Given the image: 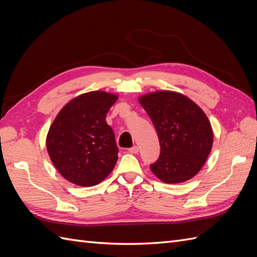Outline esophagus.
<instances>
[{
  "label": "esophagus",
  "instance_id": "34e87169",
  "mask_svg": "<svg viewBox=\"0 0 257 257\" xmlns=\"http://www.w3.org/2000/svg\"><path fill=\"white\" fill-rule=\"evenodd\" d=\"M128 151H129L130 153H134V154H135V153H138V152H139V148L137 147V146H134L133 148H130Z\"/></svg>",
  "mask_w": 257,
  "mask_h": 257
}]
</instances>
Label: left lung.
Here are the masks:
<instances>
[{
  "label": "left lung",
  "mask_w": 257,
  "mask_h": 257,
  "mask_svg": "<svg viewBox=\"0 0 257 257\" xmlns=\"http://www.w3.org/2000/svg\"><path fill=\"white\" fill-rule=\"evenodd\" d=\"M141 106L157 129L161 152L151 171L168 184L194 177L210 154L213 133L209 119L183 94L160 91L143 95Z\"/></svg>",
  "instance_id": "8db88e82"
}]
</instances>
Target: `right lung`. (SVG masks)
I'll return each instance as SVG.
<instances>
[{
    "instance_id": "add662e5",
    "label": "right lung",
    "mask_w": 257,
    "mask_h": 257,
    "mask_svg": "<svg viewBox=\"0 0 257 257\" xmlns=\"http://www.w3.org/2000/svg\"><path fill=\"white\" fill-rule=\"evenodd\" d=\"M117 98L103 91L82 94L70 100L53 120L47 135V150L67 181L94 186L114 169L118 148L106 115Z\"/></svg>"
}]
</instances>
